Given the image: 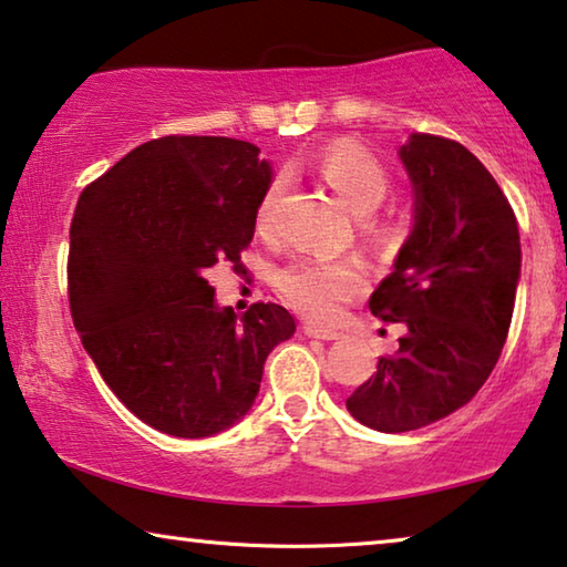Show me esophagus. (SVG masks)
<instances>
[{
  "instance_id": "esophagus-1",
  "label": "esophagus",
  "mask_w": 567,
  "mask_h": 567,
  "mask_svg": "<svg viewBox=\"0 0 567 567\" xmlns=\"http://www.w3.org/2000/svg\"><path fill=\"white\" fill-rule=\"evenodd\" d=\"M302 333H306V337H310V339H323V341H333V339H339V333H337V331H331V329H321V326H313V323H306V326H302Z\"/></svg>"
}]
</instances>
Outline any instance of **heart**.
I'll return each mask as SVG.
<instances>
[{
	"label": "heart",
	"mask_w": 567,
	"mask_h": 567,
	"mask_svg": "<svg viewBox=\"0 0 567 567\" xmlns=\"http://www.w3.org/2000/svg\"><path fill=\"white\" fill-rule=\"evenodd\" d=\"M313 169L341 200L360 213V230L372 244H390L401 234V226L385 215L372 210L390 195L393 179L388 166L362 146L360 141H331L313 158ZM282 195V182L272 179L261 193L254 223L259 236H272L277 223V203ZM364 269L352 259H300L285 267L275 277V290L295 313L318 323L337 321L341 306L364 290Z\"/></svg>",
	"instance_id": "b5f03b06"
}]
</instances>
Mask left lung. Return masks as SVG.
I'll use <instances>...</instances> for the list:
<instances>
[{
  "label": "left lung",
  "mask_w": 567,
  "mask_h": 567,
  "mask_svg": "<svg viewBox=\"0 0 567 567\" xmlns=\"http://www.w3.org/2000/svg\"><path fill=\"white\" fill-rule=\"evenodd\" d=\"M401 158L416 187V226L370 310L405 333L347 398L357 421L385 434L434 424L483 388L508 337L522 269L512 205L462 143L416 133Z\"/></svg>",
  "instance_id": "obj_1"
}]
</instances>
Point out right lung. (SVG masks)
I'll return each mask as SVG.
<instances>
[{"label": "right lung", "mask_w": 567, "mask_h": 567, "mask_svg": "<svg viewBox=\"0 0 567 567\" xmlns=\"http://www.w3.org/2000/svg\"><path fill=\"white\" fill-rule=\"evenodd\" d=\"M254 143L164 135L123 156L79 195L69 306L102 380L143 424L200 440L234 426L259 393L265 360L295 333L277 302L238 318L207 272L236 275L269 185Z\"/></svg>", "instance_id": "right-lung-1"}]
</instances>
